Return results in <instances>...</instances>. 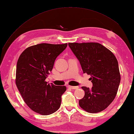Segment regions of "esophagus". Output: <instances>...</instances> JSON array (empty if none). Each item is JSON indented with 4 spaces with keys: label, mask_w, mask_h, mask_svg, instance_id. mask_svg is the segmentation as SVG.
Returning <instances> with one entry per match:
<instances>
[{
    "label": "esophagus",
    "mask_w": 134,
    "mask_h": 134,
    "mask_svg": "<svg viewBox=\"0 0 134 134\" xmlns=\"http://www.w3.org/2000/svg\"><path fill=\"white\" fill-rule=\"evenodd\" d=\"M67 87L70 88V89H78L79 87L78 86H70V85H69V86H67Z\"/></svg>",
    "instance_id": "1"
}]
</instances>
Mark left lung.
I'll use <instances>...</instances> for the list:
<instances>
[{"label": "left lung", "instance_id": "left-lung-1", "mask_svg": "<svg viewBox=\"0 0 134 134\" xmlns=\"http://www.w3.org/2000/svg\"><path fill=\"white\" fill-rule=\"evenodd\" d=\"M69 45L79 60L83 73L91 75V89L85 91L79 105L89 113H98L109 106L117 94L120 82L118 62L115 56L97 42H71Z\"/></svg>", "mask_w": 134, "mask_h": 134}]
</instances>
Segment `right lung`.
Returning a JSON list of instances; mask_svg holds the SVG:
<instances>
[{"instance_id": "right-lung-1", "label": "right lung", "mask_w": 134, "mask_h": 134, "mask_svg": "<svg viewBox=\"0 0 134 134\" xmlns=\"http://www.w3.org/2000/svg\"><path fill=\"white\" fill-rule=\"evenodd\" d=\"M67 44L41 43L25 49L16 64L15 83L25 103L34 112L49 115L60 107L65 86L49 84L45 79L52 71L57 57Z\"/></svg>"}]
</instances>
